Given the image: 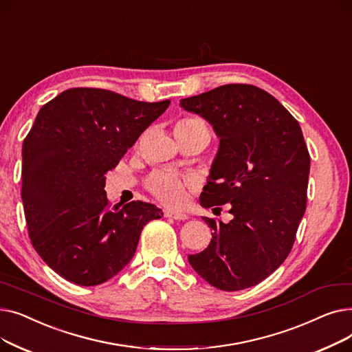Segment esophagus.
<instances>
[{
	"label": "esophagus",
	"mask_w": 352,
	"mask_h": 352,
	"mask_svg": "<svg viewBox=\"0 0 352 352\" xmlns=\"http://www.w3.org/2000/svg\"><path fill=\"white\" fill-rule=\"evenodd\" d=\"M164 217H166V218H174V219H177V221H184V219L188 218L187 214L179 212V211H173V210H165V211H164Z\"/></svg>",
	"instance_id": "esophagus-1"
}]
</instances>
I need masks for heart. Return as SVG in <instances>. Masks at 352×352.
<instances>
[{"label": "heart", "mask_w": 352, "mask_h": 352, "mask_svg": "<svg viewBox=\"0 0 352 352\" xmlns=\"http://www.w3.org/2000/svg\"><path fill=\"white\" fill-rule=\"evenodd\" d=\"M177 138H198L204 137L210 141L211 131L208 122L198 116H187L181 118L175 125ZM190 179L181 178L171 173H158L148 181L150 190L161 202L168 206H181L187 198Z\"/></svg>", "instance_id": "heart-1"}]
</instances>
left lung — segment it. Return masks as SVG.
<instances>
[{
    "instance_id": "8db88e82",
    "label": "left lung",
    "mask_w": 352,
    "mask_h": 352,
    "mask_svg": "<svg viewBox=\"0 0 352 352\" xmlns=\"http://www.w3.org/2000/svg\"><path fill=\"white\" fill-rule=\"evenodd\" d=\"M179 105L219 137L201 206L230 204L232 214L228 224L202 217L212 238L188 261L218 289L254 287L285 261L305 212L309 154L301 126L278 100L250 84L221 85Z\"/></svg>"
}]
</instances>
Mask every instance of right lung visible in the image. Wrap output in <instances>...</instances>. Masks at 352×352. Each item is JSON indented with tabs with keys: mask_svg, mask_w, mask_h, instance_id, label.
I'll list each match as a JSON object with an SVG mask.
<instances>
[{
	"mask_svg": "<svg viewBox=\"0 0 352 352\" xmlns=\"http://www.w3.org/2000/svg\"><path fill=\"white\" fill-rule=\"evenodd\" d=\"M101 88H69L40 109L23 144V190L31 244L67 281L92 287L117 275L141 231L162 212L131 201L113 207L105 174L168 108Z\"/></svg>",
	"mask_w": 352,
	"mask_h": 352,
	"instance_id": "right-lung-1",
	"label": "right lung"
}]
</instances>
